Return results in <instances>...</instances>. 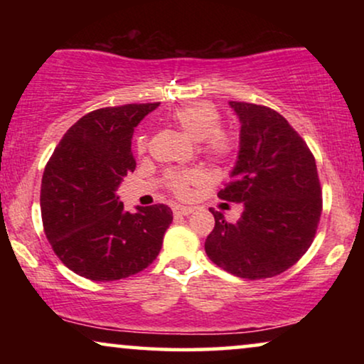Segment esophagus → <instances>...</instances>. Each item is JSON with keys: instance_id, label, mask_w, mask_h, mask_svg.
<instances>
[{"instance_id": "34e87169", "label": "esophagus", "mask_w": 364, "mask_h": 364, "mask_svg": "<svg viewBox=\"0 0 364 364\" xmlns=\"http://www.w3.org/2000/svg\"><path fill=\"white\" fill-rule=\"evenodd\" d=\"M192 212H193L192 207H186V205H176V207H173V215H177V217L191 215Z\"/></svg>"}]
</instances>
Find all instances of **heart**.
Segmentation results:
<instances>
[{
    "mask_svg": "<svg viewBox=\"0 0 364 364\" xmlns=\"http://www.w3.org/2000/svg\"><path fill=\"white\" fill-rule=\"evenodd\" d=\"M168 121L181 127L188 137L200 142L202 156L213 162H227L235 156L238 137L232 129L220 126V112L212 102L200 101L183 104L168 112ZM149 139L146 134L137 137V149L146 151ZM203 181L198 171H172L167 173L168 188L177 197H187L191 187Z\"/></svg>",
    "mask_w": 364,
    "mask_h": 364,
    "instance_id": "heart-1",
    "label": "heart"
}]
</instances>
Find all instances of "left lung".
<instances>
[{"mask_svg": "<svg viewBox=\"0 0 364 364\" xmlns=\"http://www.w3.org/2000/svg\"><path fill=\"white\" fill-rule=\"evenodd\" d=\"M230 107L242 124L240 151L218 197L245 210L232 223L210 208L215 227L205 252L235 277L272 278L295 265L315 238L323 207L316 162L282 114L250 102Z\"/></svg>", "mask_w": 364, "mask_h": 364, "instance_id": "left-lung-1", "label": "left lung"}]
</instances>
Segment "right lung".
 <instances>
[{"label":"right lung","instance_id":"1","mask_svg":"<svg viewBox=\"0 0 364 364\" xmlns=\"http://www.w3.org/2000/svg\"><path fill=\"white\" fill-rule=\"evenodd\" d=\"M157 106L126 104L86 114L68 129L44 168V232L59 260L87 280L136 275L161 252L171 207L157 203L131 213L116 193L136 168L134 127Z\"/></svg>","mask_w":364,"mask_h":364}]
</instances>
